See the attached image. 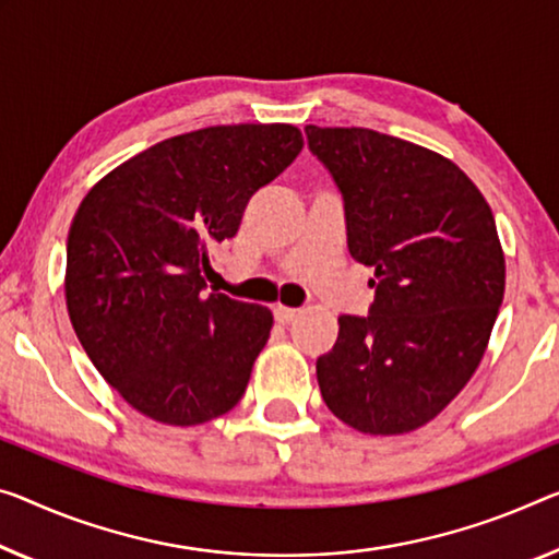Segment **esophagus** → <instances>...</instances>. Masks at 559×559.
Segmentation results:
<instances>
[{
	"mask_svg": "<svg viewBox=\"0 0 559 559\" xmlns=\"http://www.w3.org/2000/svg\"><path fill=\"white\" fill-rule=\"evenodd\" d=\"M272 314H274V322H277V324H289L297 317V309L280 305V307L272 309Z\"/></svg>",
	"mask_w": 559,
	"mask_h": 559,
	"instance_id": "34e87169",
	"label": "esophagus"
}]
</instances>
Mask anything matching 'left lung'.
Instances as JSON below:
<instances>
[{
  "mask_svg": "<svg viewBox=\"0 0 559 559\" xmlns=\"http://www.w3.org/2000/svg\"><path fill=\"white\" fill-rule=\"evenodd\" d=\"M342 194L347 247L374 267L367 317L317 359L324 405L367 435L423 427L485 355L504 257L485 197L450 159L365 127H305Z\"/></svg>",
  "mask_w": 559,
  "mask_h": 559,
  "instance_id": "left-lung-1",
  "label": "left lung"
}]
</instances>
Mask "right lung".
Instances as JSON below:
<instances>
[{
	"instance_id": "obj_1",
	"label": "right lung",
	"mask_w": 559,
	"mask_h": 559,
	"mask_svg": "<svg viewBox=\"0 0 559 559\" xmlns=\"http://www.w3.org/2000/svg\"><path fill=\"white\" fill-rule=\"evenodd\" d=\"M302 150L292 124L179 134L94 185L67 237V309L99 374L157 423L202 425L242 400L272 312L207 292L212 250Z\"/></svg>"
}]
</instances>
